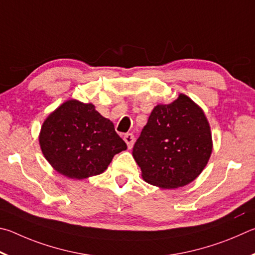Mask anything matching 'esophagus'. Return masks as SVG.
Listing matches in <instances>:
<instances>
[{"label": "esophagus", "instance_id": "34e87169", "mask_svg": "<svg viewBox=\"0 0 255 255\" xmlns=\"http://www.w3.org/2000/svg\"><path fill=\"white\" fill-rule=\"evenodd\" d=\"M124 141L125 143L128 144V148L131 149L133 143H134V135H133L132 133H127V134L124 135Z\"/></svg>", "mask_w": 255, "mask_h": 255}]
</instances>
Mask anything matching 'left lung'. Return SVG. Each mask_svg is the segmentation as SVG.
Masks as SVG:
<instances>
[{
  "instance_id": "1",
  "label": "left lung",
  "mask_w": 255,
  "mask_h": 255,
  "mask_svg": "<svg viewBox=\"0 0 255 255\" xmlns=\"http://www.w3.org/2000/svg\"><path fill=\"white\" fill-rule=\"evenodd\" d=\"M211 127L204 111L184 94L159 104L133 146V158L149 184L175 189L194 181L212 154Z\"/></svg>"
}]
</instances>
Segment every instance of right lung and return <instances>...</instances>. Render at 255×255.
<instances>
[{"label": "right lung", "instance_id": "add662e5", "mask_svg": "<svg viewBox=\"0 0 255 255\" xmlns=\"http://www.w3.org/2000/svg\"><path fill=\"white\" fill-rule=\"evenodd\" d=\"M39 143L57 172L78 180L104 172L114 155L128 148L109 119L91 103L76 100L65 102L48 116Z\"/></svg>", "mask_w": 255, "mask_h": 255}]
</instances>
